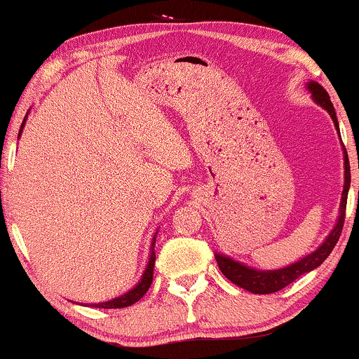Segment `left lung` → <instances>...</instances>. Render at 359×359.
<instances>
[{
  "label": "left lung",
  "mask_w": 359,
  "mask_h": 359,
  "mask_svg": "<svg viewBox=\"0 0 359 359\" xmlns=\"http://www.w3.org/2000/svg\"><path fill=\"white\" fill-rule=\"evenodd\" d=\"M308 91L313 95V100L316 101L321 108H325L326 111L330 113L331 119H333L336 130L339 133V126H338V118H336L334 113V106L331 103L330 95L326 93L325 88L321 85H318L316 81H309L308 85ZM344 149V146H343ZM349 183H351V172H349V161H348V154L346 149H344V188H343V196H341V205H339V218L336 221V226L333 228V231L328 234L325 243L318 248L316 251H313L311 255L304 256L303 259L296 261V263L290 264L286 268H280V269H269V271H259V269L255 268H248L246 264L238 263L231 258L224 255H216L215 258L218 261V266L221 269V273L228 278L229 281L238 285L243 290L251 291V293L256 294H269V293H276V291L283 290V287L291 285L294 280H298L299 276L304 273L313 271V269L320 266V264L328 258L333 248L338 243L339 236H341V229L344 224V213H346V201H348V189H349Z\"/></svg>",
  "instance_id": "obj_1"
}]
</instances>
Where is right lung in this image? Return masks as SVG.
<instances>
[{"mask_svg":"<svg viewBox=\"0 0 359 359\" xmlns=\"http://www.w3.org/2000/svg\"><path fill=\"white\" fill-rule=\"evenodd\" d=\"M25 121H26V119H25ZM25 121H23V125H21L20 135H21V131H23ZM154 243H156V238H153V243H151V255H149L148 266H146L143 276H141V281L138 283V285L133 287V290L128 291V293L118 296V298L109 299V302H104V303L91 304L93 308H104V309H109V308H126V306H131V304H135L136 302H140V299L143 298V296L146 294V291L149 290V286H151V283H153L154 259H156V255H154V250H153Z\"/></svg>","mask_w":359,"mask_h":359,"instance_id":"1","label":"right lung"}]
</instances>
